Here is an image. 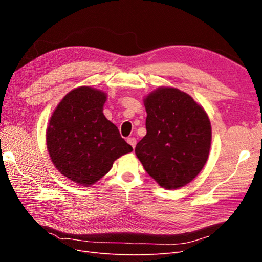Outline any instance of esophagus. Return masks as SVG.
I'll list each match as a JSON object with an SVG mask.
<instances>
[{
	"label": "esophagus",
	"instance_id": "esophagus-1",
	"mask_svg": "<svg viewBox=\"0 0 262 262\" xmlns=\"http://www.w3.org/2000/svg\"><path fill=\"white\" fill-rule=\"evenodd\" d=\"M126 142H128V143L133 147V149L136 148V145H137V139L136 138H128L126 139Z\"/></svg>",
	"mask_w": 262,
	"mask_h": 262
}]
</instances>
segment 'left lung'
Here are the masks:
<instances>
[{"mask_svg":"<svg viewBox=\"0 0 262 262\" xmlns=\"http://www.w3.org/2000/svg\"><path fill=\"white\" fill-rule=\"evenodd\" d=\"M146 136L136 146L144 169L165 189L184 187L208 161L212 132L204 109L185 92L158 87L144 98Z\"/></svg>","mask_w":262,"mask_h":262,"instance_id":"1","label":"left lung"}]
</instances>
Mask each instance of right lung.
I'll return each instance as SVG.
<instances>
[{
	"mask_svg": "<svg viewBox=\"0 0 262 262\" xmlns=\"http://www.w3.org/2000/svg\"><path fill=\"white\" fill-rule=\"evenodd\" d=\"M106 100L104 92L77 87L59 102L47 128V147L55 168L81 186L94 185L117 158L132 152L102 113Z\"/></svg>",
	"mask_w": 262,
	"mask_h": 262,
	"instance_id": "right-lung-1",
	"label": "right lung"
}]
</instances>
